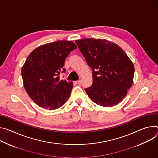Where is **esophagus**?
<instances>
[{
  "instance_id": "34e87169",
  "label": "esophagus",
  "mask_w": 158,
  "mask_h": 158,
  "mask_svg": "<svg viewBox=\"0 0 158 158\" xmlns=\"http://www.w3.org/2000/svg\"><path fill=\"white\" fill-rule=\"evenodd\" d=\"M75 83L76 84H81V80H79V81H76L75 82Z\"/></svg>"
}]
</instances>
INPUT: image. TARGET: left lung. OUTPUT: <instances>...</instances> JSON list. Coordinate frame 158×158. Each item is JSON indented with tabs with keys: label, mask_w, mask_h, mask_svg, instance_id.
<instances>
[{
	"label": "left lung",
	"mask_w": 158,
	"mask_h": 158,
	"mask_svg": "<svg viewBox=\"0 0 158 158\" xmlns=\"http://www.w3.org/2000/svg\"><path fill=\"white\" fill-rule=\"evenodd\" d=\"M76 43L93 71V84L85 89L88 96L103 107L120 103L132 85L134 73L126 52L106 39L86 38Z\"/></svg>",
	"instance_id": "1"
}]
</instances>
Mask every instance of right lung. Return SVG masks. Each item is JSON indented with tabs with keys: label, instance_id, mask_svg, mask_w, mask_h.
I'll return each mask as SVG.
<instances>
[{
	"label": "right lung",
	"instance_id": "1",
	"mask_svg": "<svg viewBox=\"0 0 158 158\" xmlns=\"http://www.w3.org/2000/svg\"><path fill=\"white\" fill-rule=\"evenodd\" d=\"M77 46L71 41L58 40L39 46L27 57L21 69L24 88L39 107L54 110L69 99L73 82L60 80L66 57Z\"/></svg>",
	"mask_w": 158,
	"mask_h": 158
}]
</instances>
